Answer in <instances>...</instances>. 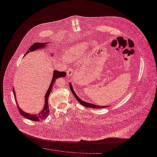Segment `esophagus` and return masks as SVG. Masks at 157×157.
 <instances>
[{"label": "esophagus", "instance_id": "obj_1", "mask_svg": "<svg viewBox=\"0 0 157 157\" xmlns=\"http://www.w3.org/2000/svg\"><path fill=\"white\" fill-rule=\"evenodd\" d=\"M73 74V70H72V68H69L68 69L67 71V75L68 76L71 77L72 76Z\"/></svg>", "mask_w": 157, "mask_h": 157}]
</instances>
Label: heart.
Wrapping results in <instances>:
<instances>
[{
  "mask_svg": "<svg viewBox=\"0 0 157 157\" xmlns=\"http://www.w3.org/2000/svg\"><path fill=\"white\" fill-rule=\"evenodd\" d=\"M93 45L95 46V44H93ZM85 48V45L83 43L72 45L67 48L64 52L63 56L65 59L69 62L79 59L83 55Z\"/></svg>",
  "mask_w": 157,
  "mask_h": 157,
  "instance_id": "1",
  "label": "heart"
}]
</instances>
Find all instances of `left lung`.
<instances>
[{
	"label": "left lung",
	"instance_id": "1",
	"mask_svg": "<svg viewBox=\"0 0 157 157\" xmlns=\"http://www.w3.org/2000/svg\"><path fill=\"white\" fill-rule=\"evenodd\" d=\"M69 87H70V89L71 90L72 92V93L73 94L74 96L75 97V98L76 99V100L80 103V104L84 106H86V107H88V108H94V109H99V108H106V107H108L109 106H99V105H97L92 104H90L89 102H85L81 100L78 97V95L76 94L74 89H73V87H72V83L70 82L69 83Z\"/></svg>",
	"mask_w": 157,
	"mask_h": 157
}]
</instances>
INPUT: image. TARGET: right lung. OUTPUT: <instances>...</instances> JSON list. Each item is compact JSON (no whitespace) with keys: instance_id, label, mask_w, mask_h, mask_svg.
Returning <instances> with one entry per match:
<instances>
[{"instance_id":"add662e5","label":"right lung","mask_w":157,"mask_h":157,"mask_svg":"<svg viewBox=\"0 0 157 157\" xmlns=\"http://www.w3.org/2000/svg\"><path fill=\"white\" fill-rule=\"evenodd\" d=\"M47 44H49L48 42L46 43H40V42H36L33 44V45L30 46L29 48V49L28 50V51L25 54V56L26 55H27L28 53L30 52H33L37 49H45L47 46ZM51 56H53V53L50 54ZM67 75V73L65 72H60L56 70L53 71V74L52 79V81L51 83L49 86V88L47 90L45 96V105H44V107L43 108L42 110L38 113L37 114H31L29 113H26L22 111V109H21V108L19 106V105L17 104V101H16V94H15V91L14 88H13V95H14V97L15 98V101L17 104V108L19 109V111L20 112V113L21 114V115H22L23 117H24L25 118L28 119V120H31V121H42L44 120L48 117V115H49V105H48V99H49V96L51 92V91L52 90L53 86L54 85V83L55 82L56 79H57L59 78H62V77H65Z\"/></svg>"}]
</instances>
